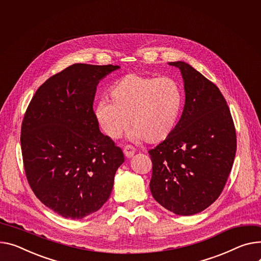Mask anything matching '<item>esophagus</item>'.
Returning <instances> with one entry per match:
<instances>
[{"label": "esophagus", "instance_id": "esophagus-1", "mask_svg": "<svg viewBox=\"0 0 261 261\" xmlns=\"http://www.w3.org/2000/svg\"><path fill=\"white\" fill-rule=\"evenodd\" d=\"M135 153V148L131 145H127L124 147V154L127 156V158H132Z\"/></svg>", "mask_w": 261, "mask_h": 261}]
</instances>
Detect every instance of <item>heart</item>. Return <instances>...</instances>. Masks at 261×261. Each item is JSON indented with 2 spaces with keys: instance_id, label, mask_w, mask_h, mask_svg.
Instances as JSON below:
<instances>
[{
  "instance_id": "1",
  "label": "heart",
  "mask_w": 261,
  "mask_h": 261,
  "mask_svg": "<svg viewBox=\"0 0 261 261\" xmlns=\"http://www.w3.org/2000/svg\"><path fill=\"white\" fill-rule=\"evenodd\" d=\"M110 97L101 98L94 108L98 126L110 138H117L129 126L131 141L149 144L166 141L174 132L184 105L179 83L170 76L126 74L113 84Z\"/></svg>"
}]
</instances>
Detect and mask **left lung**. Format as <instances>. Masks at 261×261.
<instances>
[{
    "label": "left lung",
    "mask_w": 261,
    "mask_h": 261,
    "mask_svg": "<svg viewBox=\"0 0 261 261\" xmlns=\"http://www.w3.org/2000/svg\"><path fill=\"white\" fill-rule=\"evenodd\" d=\"M184 79L186 102L170 137L149 151L150 190L167 210L199 213L220 195L233 167L236 131L218 87L185 62H172Z\"/></svg>",
    "instance_id": "obj_1"
}]
</instances>
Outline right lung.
<instances>
[{
  "label": "right lung",
  "instance_id": "add662e5",
  "mask_svg": "<svg viewBox=\"0 0 261 261\" xmlns=\"http://www.w3.org/2000/svg\"><path fill=\"white\" fill-rule=\"evenodd\" d=\"M119 66L73 64L49 77L24 115L21 148L36 196L65 218L99 210L124 153L99 131L93 100L99 81Z\"/></svg>",
  "mask_w": 261,
  "mask_h": 261
}]
</instances>
